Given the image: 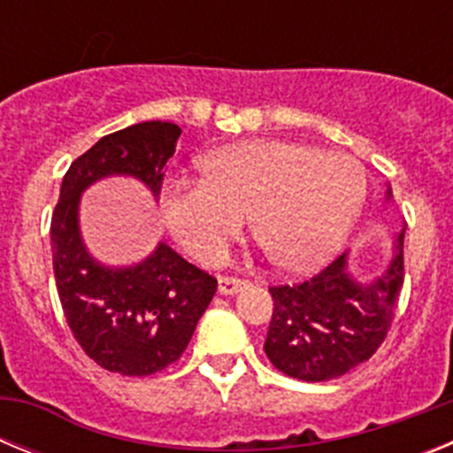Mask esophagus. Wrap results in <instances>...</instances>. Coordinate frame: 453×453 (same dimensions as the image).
Wrapping results in <instances>:
<instances>
[{
  "label": "esophagus",
  "mask_w": 453,
  "mask_h": 453,
  "mask_svg": "<svg viewBox=\"0 0 453 453\" xmlns=\"http://www.w3.org/2000/svg\"><path fill=\"white\" fill-rule=\"evenodd\" d=\"M247 286H250L247 279H238V276H219V292H222V295H234L240 288Z\"/></svg>",
  "instance_id": "obj_1"
}]
</instances>
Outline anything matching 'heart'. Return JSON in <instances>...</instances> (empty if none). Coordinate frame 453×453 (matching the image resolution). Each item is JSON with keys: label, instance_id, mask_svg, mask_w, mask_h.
I'll return each instance as SVG.
<instances>
[{"label": "heart", "instance_id": "obj_1", "mask_svg": "<svg viewBox=\"0 0 453 453\" xmlns=\"http://www.w3.org/2000/svg\"><path fill=\"white\" fill-rule=\"evenodd\" d=\"M203 179H174L163 215L179 245L215 265L251 215L256 242L288 272H308L338 251L361 215L365 167L349 154L288 140H256L208 154Z\"/></svg>", "mask_w": 453, "mask_h": 453}]
</instances>
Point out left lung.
Wrapping results in <instances>:
<instances>
[{"mask_svg": "<svg viewBox=\"0 0 453 453\" xmlns=\"http://www.w3.org/2000/svg\"><path fill=\"white\" fill-rule=\"evenodd\" d=\"M392 254L388 270L367 286L349 274L347 254L311 279L272 286L274 308L265 338L272 365L292 379L318 383L372 358L390 331L403 286V231Z\"/></svg>", "mask_w": 453, "mask_h": 453, "instance_id": "1", "label": "left lung"}]
</instances>
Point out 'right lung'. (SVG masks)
<instances>
[{"instance_id": "right-lung-1", "label": "right lung", "mask_w": 453, "mask_h": 453, "mask_svg": "<svg viewBox=\"0 0 453 453\" xmlns=\"http://www.w3.org/2000/svg\"><path fill=\"white\" fill-rule=\"evenodd\" d=\"M177 124L140 122L104 135L72 163L51 213V258L67 326L81 349L108 372L150 376L190 342L218 279L161 242L135 267L111 270L90 258L79 235V197L90 183L131 174L161 195L163 167L174 154Z\"/></svg>"}]
</instances>
